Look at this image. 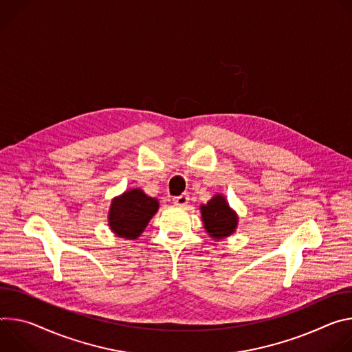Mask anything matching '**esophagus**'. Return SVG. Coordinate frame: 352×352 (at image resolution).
<instances>
[{
  "mask_svg": "<svg viewBox=\"0 0 352 352\" xmlns=\"http://www.w3.org/2000/svg\"><path fill=\"white\" fill-rule=\"evenodd\" d=\"M188 200H190L188 194L183 192V194H180V196H176V197L173 199V203H175L176 206H186V204L188 203Z\"/></svg>",
  "mask_w": 352,
  "mask_h": 352,
  "instance_id": "1",
  "label": "esophagus"
}]
</instances>
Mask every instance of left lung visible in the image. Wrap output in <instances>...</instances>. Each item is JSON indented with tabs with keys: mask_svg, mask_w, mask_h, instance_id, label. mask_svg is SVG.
<instances>
[{
	"mask_svg": "<svg viewBox=\"0 0 352 352\" xmlns=\"http://www.w3.org/2000/svg\"><path fill=\"white\" fill-rule=\"evenodd\" d=\"M201 215L207 232L214 239L229 236L238 225L236 214L229 208L221 194H217L206 206H201Z\"/></svg>",
	"mask_w": 352,
	"mask_h": 352,
	"instance_id": "left-lung-1",
	"label": "left lung"
}]
</instances>
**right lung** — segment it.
<instances>
[{
  "label": "right lung",
  "mask_w": 352,
  "mask_h": 352,
  "mask_svg": "<svg viewBox=\"0 0 352 352\" xmlns=\"http://www.w3.org/2000/svg\"><path fill=\"white\" fill-rule=\"evenodd\" d=\"M158 200L148 197L140 188L126 191L113 200L109 212L110 229L117 236L137 239L149 219L158 211Z\"/></svg>",
  "instance_id": "add662e5"
}]
</instances>
